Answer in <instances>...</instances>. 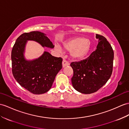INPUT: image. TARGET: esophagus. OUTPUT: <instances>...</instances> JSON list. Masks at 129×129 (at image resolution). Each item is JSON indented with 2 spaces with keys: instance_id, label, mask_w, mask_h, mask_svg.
<instances>
[{
  "instance_id": "obj_1",
  "label": "esophagus",
  "mask_w": 129,
  "mask_h": 129,
  "mask_svg": "<svg viewBox=\"0 0 129 129\" xmlns=\"http://www.w3.org/2000/svg\"><path fill=\"white\" fill-rule=\"evenodd\" d=\"M69 64H70V63H69V62L66 60V59H63V61H62V67H63L67 66H68Z\"/></svg>"
}]
</instances>
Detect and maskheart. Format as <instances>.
<instances>
[{"label":"heart","mask_w":129,"mask_h":129,"mask_svg":"<svg viewBox=\"0 0 129 129\" xmlns=\"http://www.w3.org/2000/svg\"><path fill=\"white\" fill-rule=\"evenodd\" d=\"M64 48L71 51V55L75 59H81L88 53L90 48V43L86 38L79 37L72 39L64 44ZM58 51H61L60 47H56Z\"/></svg>","instance_id":"1"}]
</instances>
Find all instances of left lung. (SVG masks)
<instances>
[{
	"instance_id": "obj_1",
	"label": "left lung",
	"mask_w": 129,
	"mask_h": 129,
	"mask_svg": "<svg viewBox=\"0 0 129 129\" xmlns=\"http://www.w3.org/2000/svg\"><path fill=\"white\" fill-rule=\"evenodd\" d=\"M99 44L95 51L88 57L71 63L73 75L72 83L74 88L81 93L96 92L107 82L113 66L114 52L109 43L103 36L96 34Z\"/></svg>"
}]
</instances>
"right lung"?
Returning a JSON list of instances; mask_svg holds the SVG:
<instances>
[{"mask_svg": "<svg viewBox=\"0 0 129 129\" xmlns=\"http://www.w3.org/2000/svg\"><path fill=\"white\" fill-rule=\"evenodd\" d=\"M27 40H34L43 47L54 48L45 34L39 31L22 34L16 40L11 51L12 72L21 86L33 94H42L51 89L56 75L62 68V58L45 51L38 58L27 61L24 52Z\"/></svg>", "mask_w": 129, "mask_h": 129, "instance_id": "right-lung-1", "label": "right lung"}]
</instances>
